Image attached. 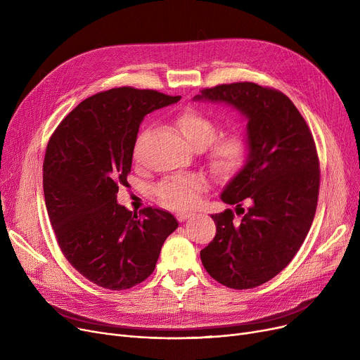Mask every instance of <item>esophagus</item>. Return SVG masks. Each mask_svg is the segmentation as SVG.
I'll list each match as a JSON object with an SVG mask.
<instances>
[{
	"instance_id": "obj_1",
	"label": "esophagus",
	"mask_w": 360,
	"mask_h": 360,
	"mask_svg": "<svg viewBox=\"0 0 360 360\" xmlns=\"http://www.w3.org/2000/svg\"><path fill=\"white\" fill-rule=\"evenodd\" d=\"M191 216H193L191 213H184V212H181V213H178V214H176V217H178V220H179V221H185L186 219H190Z\"/></svg>"
}]
</instances>
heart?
Wrapping results in <instances>:
<instances>
[{"label": "heart", "instance_id": "heart-1", "mask_svg": "<svg viewBox=\"0 0 360 360\" xmlns=\"http://www.w3.org/2000/svg\"><path fill=\"white\" fill-rule=\"evenodd\" d=\"M176 127L185 140L195 148L209 146V160L214 170L231 174L238 170L248 156V141L242 132H231L220 139L219 125L198 109H185L176 118ZM207 188L202 175H178L163 181L156 190L159 201L176 210L191 209Z\"/></svg>", "mask_w": 360, "mask_h": 360}]
</instances>
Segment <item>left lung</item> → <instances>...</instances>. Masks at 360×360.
Masks as SVG:
<instances>
[{
	"mask_svg": "<svg viewBox=\"0 0 360 360\" xmlns=\"http://www.w3.org/2000/svg\"><path fill=\"white\" fill-rule=\"evenodd\" d=\"M194 99L231 105L248 120L247 163L220 195L242 217L231 209L212 214L216 236L200 257L223 286L252 289L288 266L311 229L319 193L315 141L297 108L276 89L220 84ZM242 200L250 204L247 211Z\"/></svg>",
	"mask_w": 360,
	"mask_h": 360,
	"instance_id": "left-lung-1",
	"label": "left lung"
}]
</instances>
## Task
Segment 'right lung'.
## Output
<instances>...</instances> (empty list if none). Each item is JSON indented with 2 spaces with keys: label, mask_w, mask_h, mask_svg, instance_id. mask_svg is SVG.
Listing matches in <instances>:
<instances>
[{
  "label": "right lung",
  "mask_w": 360,
  "mask_h": 360,
  "mask_svg": "<svg viewBox=\"0 0 360 360\" xmlns=\"http://www.w3.org/2000/svg\"><path fill=\"white\" fill-rule=\"evenodd\" d=\"M179 99L134 87L101 91L75 106L49 139L44 194L56 242L71 266L101 288L124 290L144 281L178 228L169 212L132 213L117 194L128 185L143 118Z\"/></svg>",
  "instance_id": "right-lung-1"
}]
</instances>
